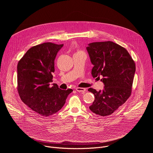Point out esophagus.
I'll return each instance as SVG.
<instances>
[{"instance_id":"34e87169","label":"esophagus","mask_w":153,"mask_h":153,"mask_svg":"<svg viewBox=\"0 0 153 153\" xmlns=\"http://www.w3.org/2000/svg\"><path fill=\"white\" fill-rule=\"evenodd\" d=\"M76 91L78 92H85L86 91V88H80V87H77L76 88Z\"/></svg>"}]
</instances>
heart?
Returning <instances> with one entry per match:
<instances>
[{"label":"heart","mask_w":153,"mask_h":153,"mask_svg":"<svg viewBox=\"0 0 153 153\" xmlns=\"http://www.w3.org/2000/svg\"><path fill=\"white\" fill-rule=\"evenodd\" d=\"M79 52H81V51H79Z\"/></svg>","instance_id":"obj_1"}]
</instances>
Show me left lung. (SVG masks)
I'll list each match as a JSON object with an SVG mask.
<instances>
[{"label":"left lung","instance_id":"left-lung-1","mask_svg":"<svg viewBox=\"0 0 153 153\" xmlns=\"http://www.w3.org/2000/svg\"><path fill=\"white\" fill-rule=\"evenodd\" d=\"M86 50L94 65L92 76L105 86L99 91L90 88L95 99L90 110L101 116L113 113L130 97L136 71L135 62L128 51L111 41L93 42Z\"/></svg>","mask_w":153,"mask_h":153}]
</instances>
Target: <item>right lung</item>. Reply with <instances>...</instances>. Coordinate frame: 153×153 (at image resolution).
I'll list each match as a JSON object with an SVG mask.
<instances>
[{"mask_svg":"<svg viewBox=\"0 0 153 153\" xmlns=\"http://www.w3.org/2000/svg\"><path fill=\"white\" fill-rule=\"evenodd\" d=\"M45 42L30 48L17 64V91L35 113L48 117L63 107L72 89L63 90L53 82L54 60L63 47Z\"/></svg>","mask_w":153,"mask_h":153,"instance_id":"1","label":"right lung"}]
</instances>
